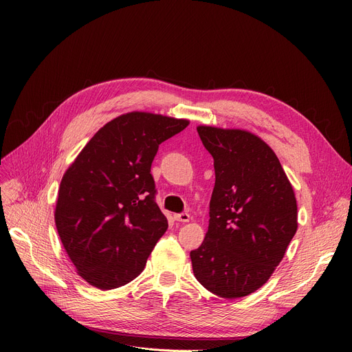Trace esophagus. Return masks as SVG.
Masks as SVG:
<instances>
[{
  "label": "esophagus",
  "instance_id": "obj_1",
  "mask_svg": "<svg viewBox=\"0 0 352 352\" xmlns=\"http://www.w3.org/2000/svg\"><path fill=\"white\" fill-rule=\"evenodd\" d=\"M174 218L177 221H179V223H188V221H190V214L188 212H179V214H175Z\"/></svg>",
  "mask_w": 352,
  "mask_h": 352
}]
</instances>
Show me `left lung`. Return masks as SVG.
<instances>
[{
	"label": "left lung",
	"mask_w": 352,
	"mask_h": 352,
	"mask_svg": "<svg viewBox=\"0 0 352 352\" xmlns=\"http://www.w3.org/2000/svg\"><path fill=\"white\" fill-rule=\"evenodd\" d=\"M198 135L214 158L210 226L191 251L198 283L223 298L263 287L297 232V201L280 160L256 135L201 125Z\"/></svg>",
	"instance_id": "8db88e82"
}]
</instances>
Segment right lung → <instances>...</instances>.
I'll return each instance as SVG.
<instances>
[{"label": "right lung", "instance_id": "obj_1", "mask_svg": "<svg viewBox=\"0 0 352 352\" xmlns=\"http://www.w3.org/2000/svg\"><path fill=\"white\" fill-rule=\"evenodd\" d=\"M187 120L129 113L105 124L63 177L55 226L82 278L100 289L128 284L168 228L151 164Z\"/></svg>", "mask_w": 352, "mask_h": 352}]
</instances>
